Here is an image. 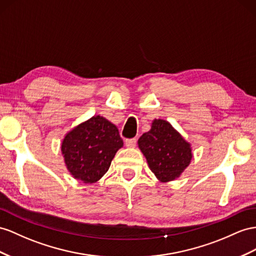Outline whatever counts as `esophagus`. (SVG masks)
Here are the masks:
<instances>
[{
	"instance_id": "1",
	"label": "esophagus",
	"mask_w": 256,
	"mask_h": 256,
	"mask_svg": "<svg viewBox=\"0 0 256 256\" xmlns=\"http://www.w3.org/2000/svg\"><path fill=\"white\" fill-rule=\"evenodd\" d=\"M124 142H126V147H135L136 142H137V138H126V140H124Z\"/></svg>"
}]
</instances>
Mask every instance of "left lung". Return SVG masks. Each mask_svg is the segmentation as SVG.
Wrapping results in <instances>:
<instances>
[{"label":"left lung","mask_w":256,"mask_h":256,"mask_svg":"<svg viewBox=\"0 0 256 256\" xmlns=\"http://www.w3.org/2000/svg\"><path fill=\"white\" fill-rule=\"evenodd\" d=\"M150 170L161 182L173 180L189 166L190 145L164 120H154L152 130L138 140Z\"/></svg>","instance_id":"obj_1"}]
</instances>
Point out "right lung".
<instances>
[{"instance_id":"obj_1","label":"right lung","mask_w":256,"mask_h":256,"mask_svg":"<svg viewBox=\"0 0 256 256\" xmlns=\"http://www.w3.org/2000/svg\"><path fill=\"white\" fill-rule=\"evenodd\" d=\"M123 146L119 130L102 116H93L66 135L62 145L64 163L74 178L95 182L108 171Z\"/></svg>"}]
</instances>
